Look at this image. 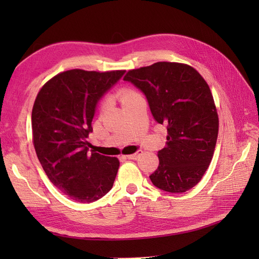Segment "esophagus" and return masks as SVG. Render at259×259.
<instances>
[{"mask_svg": "<svg viewBox=\"0 0 259 259\" xmlns=\"http://www.w3.org/2000/svg\"><path fill=\"white\" fill-rule=\"evenodd\" d=\"M140 155H141V151H138V152L134 153V155H128V156H125V157L128 158V159H131V160H135V159H138L140 157Z\"/></svg>", "mask_w": 259, "mask_h": 259, "instance_id": "1", "label": "esophagus"}]
</instances>
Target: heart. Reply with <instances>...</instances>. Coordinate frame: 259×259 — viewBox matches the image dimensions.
<instances>
[{"mask_svg": "<svg viewBox=\"0 0 259 259\" xmlns=\"http://www.w3.org/2000/svg\"><path fill=\"white\" fill-rule=\"evenodd\" d=\"M138 95H139V93L137 92L136 90H134L133 88H130V87L120 88V89L118 90V93H117L119 100L121 101V103H122V104L125 103L126 101H129L130 99H133L136 96H138ZM108 103L109 102H108L107 99H103V100L100 102V108L102 110H104V109L108 107Z\"/></svg>", "mask_w": 259, "mask_h": 259, "instance_id": "heart-1", "label": "heart"}]
</instances>
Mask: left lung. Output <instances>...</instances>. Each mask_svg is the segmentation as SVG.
<instances>
[{
    "label": "left lung",
    "mask_w": 259,
    "mask_h": 259,
    "mask_svg": "<svg viewBox=\"0 0 259 259\" xmlns=\"http://www.w3.org/2000/svg\"><path fill=\"white\" fill-rule=\"evenodd\" d=\"M123 80L145 93L153 118L167 125L152 184L168 192L191 189L210 164L218 137V113L208 83L190 65L164 61L129 70Z\"/></svg>",
    "instance_id": "left-lung-1"
}]
</instances>
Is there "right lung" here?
<instances>
[{"mask_svg": "<svg viewBox=\"0 0 259 259\" xmlns=\"http://www.w3.org/2000/svg\"><path fill=\"white\" fill-rule=\"evenodd\" d=\"M124 70L72 69L46 82L32 109L33 145L48 178L70 199L92 202L112 188L119 159L89 150L97 103Z\"/></svg>", "mask_w": 259, "mask_h": 259, "instance_id": "1", "label": "right lung"}]
</instances>
